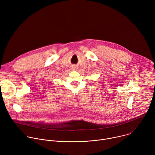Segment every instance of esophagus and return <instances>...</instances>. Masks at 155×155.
<instances>
[{
    "instance_id": "1",
    "label": "esophagus",
    "mask_w": 155,
    "mask_h": 155,
    "mask_svg": "<svg viewBox=\"0 0 155 155\" xmlns=\"http://www.w3.org/2000/svg\"><path fill=\"white\" fill-rule=\"evenodd\" d=\"M72 69H74V70H75V69H77V66H73V67H72Z\"/></svg>"
}]
</instances>
